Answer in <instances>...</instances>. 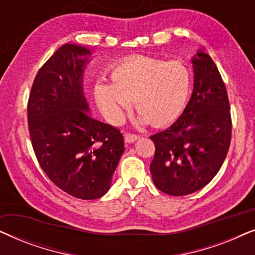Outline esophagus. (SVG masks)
Wrapping results in <instances>:
<instances>
[{
    "label": "esophagus",
    "mask_w": 255,
    "mask_h": 255,
    "mask_svg": "<svg viewBox=\"0 0 255 255\" xmlns=\"http://www.w3.org/2000/svg\"><path fill=\"white\" fill-rule=\"evenodd\" d=\"M138 138L139 135L133 134V133H125L124 135V140L125 142H128V144H132V142H134Z\"/></svg>",
    "instance_id": "esophagus-1"
}]
</instances>
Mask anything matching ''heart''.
I'll return each instance as SVG.
<instances>
[{
  "instance_id": "obj_1",
  "label": "heart",
  "mask_w": 255,
  "mask_h": 255,
  "mask_svg": "<svg viewBox=\"0 0 255 255\" xmlns=\"http://www.w3.org/2000/svg\"><path fill=\"white\" fill-rule=\"evenodd\" d=\"M113 85L99 83L96 100L111 120L121 122L134 101L141 115L138 125L151 123L165 127L176 120L186 106L190 92V73L181 61H163L133 55L111 71Z\"/></svg>"
}]
</instances>
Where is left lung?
I'll return each mask as SVG.
<instances>
[{"label": "left lung", "mask_w": 255, "mask_h": 255, "mask_svg": "<svg viewBox=\"0 0 255 255\" xmlns=\"http://www.w3.org/2000/svg\"><path fill=\"white\" fill-rule=\"evenodd\" d=\"M194 90L175 123L151 135L155 145L149 170L162 193L184 196L207 186L224 162L231 142L228 93L211 57L193 58Z\"/></svg>", "instance_id": "left-lung-1"}]
</instances>
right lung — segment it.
Instances as JSON below:
<instances>
[{"instance_id": "1", "label": "right lung", "mask_w": 255, "mask_h": 255, "mask_svg": "<svg viewBox=\"0 0 255 255\" xmlns=\"http://www.w3.org/2000/svg\"><path fill=\"white\" fill-rule=\"evenodd\" d=\"M88 48L65 44L41 66L27 102V123L41 169L62 191L81 200L102 197L124 152L113 125L93 118L83 95Z\"/></svg>"}]
</instances>
